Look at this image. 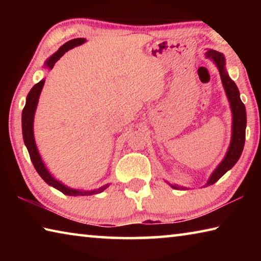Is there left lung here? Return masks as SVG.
<instances>
[{
    "instance_id": "1",
    "label": "left lung",
    "mask_w": 261,
    "mask_h": 261,
    "mask_svg": "<svg viewBox=\"0 0 261 261\" xmlns=\"http://www.w3.org/2000/svg\"><path fill=\"white\" fill-rule=\"evenodd\" d=\"M206 55L207 57L213 60L215 62L216 67L219 68L221 81H222L224 90H226V93L229 99V102H230L232 112V135L230 146H229L226 158L223 159V161L221 162L219 167L214 170V173L211 175L208 182L206 184V187H208V185L218 182L229 169H231V168L236 165V162L241 156L245 143L246 110L244 103L242 102V100L240 98V91H238L236 84L233 83V81H231V78L229 77L228 72L226 71V60H224L223 55L213 49L207 50ZM171 188L185 189L178 187V185H171Z\"/></svg>"
}]
</instances>
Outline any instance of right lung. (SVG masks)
Returning a JSON list of instances; mask_svg holds the SVG:
<instances>
[{
  "label": "right lung",
  "mask_w": 261,
  "mask_h": 261,
  "mask_svg": "<svg viewBox=\"0 0 261 261\" xmlns=\"http://www.w3.org/2000/svg\"><path fill=\"white\" fill-rule=\"evenodd\" d=\"M85 40L86 39L77 38L65 42L63 46H61L60 49L57 50L54 55L49 57V60L46 62V65L49 69H53L56 62L63 56L65 51H68L73 47L82 45V43L85 42ZM43 84H45V81L42 79V81H40L38 84H35V85L31 88L30 93L28 94V98H26V103L23 109V113H21V129H23L24 143L26 145V147H28L31 161H32L35 170L38 171V174L41 176V178L45 180L47 184L51 185V187L60 190L62 193L68 194V196H91V194H96V193L102 192L103 190L108 188V184L103 185V187H101L96 190H91V191H81V190H73L65 187V185H63L61 182H59V180H56L54 177H53V176L48 173L45 165H43V162L40 158V154L38 152L37 145H35L34 136H33L34 113H35V109H37L38 100H39V96H40Z\"/></svg>",
  "instance_id": "add662e5"
}]
</instances>
